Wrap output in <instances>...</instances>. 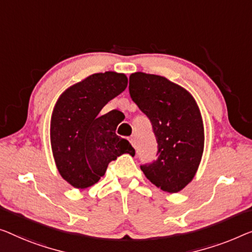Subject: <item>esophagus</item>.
Instances as JSON below:
<instances>
[{"instance_id":"1","label":"esophagus","mask_w":252,"mask_h":252,"mask_svg":"<svg viewBox=\"0 0 252 252\" xmlns=\"http://www.w3.org/2000/svg\"><path fill=\"white\" fill-rule=\"evenodd\" d=\"M130 142L131 144H132V146L134 148L137 147V137H136V134H132V136L130 137Z\"/></svg>"}]
</instances>
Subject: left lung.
<instances>
[{
	"label": "left lung",
	"mask_w": 252,
	"mask_h": 252,
	"mask_svg": "<svg viewBox=\"0 0 252 252\" xmlns=\"http://www.w3.org/2000/svg\"><path fill=\"white\" fill-rule=\"evenodd\" d=\"M129 93L149 119L157 142L156 159L141 164V171L163 191L178 192L193 179L204 152L197 104L186 89L156 74H131Z\"/></svg>",
	"instance_id": "1"
}]
</instances>
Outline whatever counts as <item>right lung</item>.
Returning a JSON list of instances; mask_svg holds the SVG:
<instances>
[{"mask_svg":"<svg viewBox=\"0 0 252 252\" xmlns=\"http://www.w3.org/2000/svg\"><path fill=\"white\" fill-rule=\"evenodd\" d=\"M127 86L123 73H95L72 86L60 97L52 115L51 144L62 178L85 189L98 182L112 160L134 148L115 133L110 113L100 114L111 99Z\"/></svg>","mask_w":252,"mask_h":252,"instance_id":"add662e5","label":"right lung"}]
</instances>
